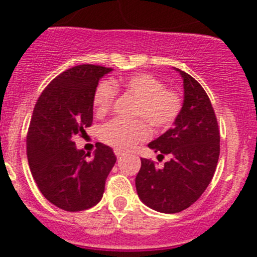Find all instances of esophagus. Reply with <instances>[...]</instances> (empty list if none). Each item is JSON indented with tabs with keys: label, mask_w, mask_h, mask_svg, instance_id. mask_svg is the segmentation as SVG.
I'll list each match as a JSON object with an SVG mask.
<instances>
[{
	"label": "esophagus",
	"mask_w": 257,
	"mask_h": 257,
	"mask_svg": "<svg viewBox=\"0 0 257 257\" xmlns=\"http://www.w3.org/2000/svg\"><path fill=\"white\" fill-rule=\"evenodd\" d=\"M114 154L116 155V158H120L121 155H123V150H120V149H115V150H114Z\"/></svg>",
	"instance_id": "1"
}]
</instances>
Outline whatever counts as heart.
<instances>
[{
    "mask_svg": "<svg viewBox=\"0 0 257 257\" xmlns=\"http://www.w3.org/2000/svg\"><path fill=\"white\" fill-rule=\"evenodd\" d=\"M115 87L136 98L138 102L136 115L143 116L157 131L169 128L183 107V99L177 90L165 88L164 83L153 74L138 73L113 83L100 82L93 95L95 113L102 115L110 109L115 98ZM100 138L110 147L128 150L149 138V128L143 119L133 121L114 119L103 126Z\"/></svg>",
    "mask_w": 257,
    "mask_h": 257,
    "instance_id": "heart-1",
    "label": "heart"
}]
</instances>
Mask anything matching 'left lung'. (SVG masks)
Here are the masks:
<instances>
[{
	"instance_id": "8db88e82",
	"label": "left lung",
	"mask_w": 257,
	"mask_h": 257,
	"mask_svg": "<svg viewBox=\"0 0 257 257\" xmlns=\"http://www.w3.org/2000/svg\"><path fill=\"white\" fill-rule=\"evenodd\" d=\"M174 69L183 78V107L174 126L148 144L158 157L169 155L170 160L157 168L142 158L136 178L139 199L164 214L183 211L200 198L220 155L219 126L208 94L190 74Z\"/></svg>"
}]
</instances>
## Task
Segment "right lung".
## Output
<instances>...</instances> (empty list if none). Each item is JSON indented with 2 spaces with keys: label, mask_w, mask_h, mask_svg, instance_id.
Instances as JSON below:
<instances>
[{
  "label": "right lung",
  "mask_w": 257,
  "mask_h": 257,
  "mask_svg": "<svg viewBox=\"0 0 257 257\" xmlns=\"http://www.w3.org/2000/svg\"><path fill=\"white\" fill-rule=\"evenodd\" d=\"M112 68L82 64L57 76L33 109L27 134V159L46 199L66 211L97 205L116 162L112 148L97 144L93 155L77 149L73 137L93 121V95Z\"/></svg>",
  "instance_id": "add662e5"
}]
</instances>
